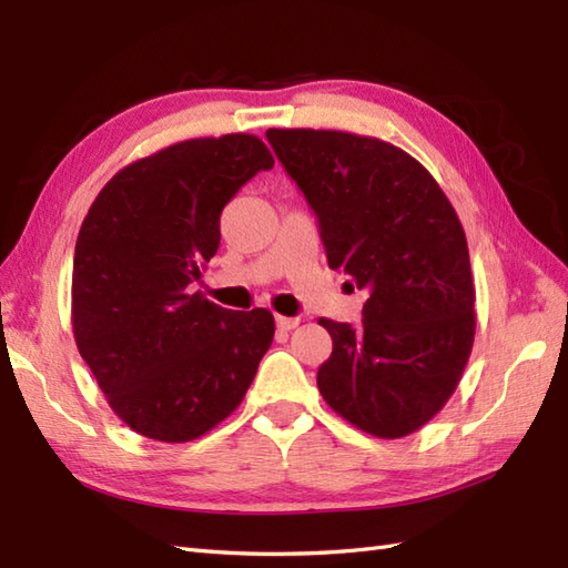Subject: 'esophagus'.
Instances as JSON below:
<instances>
[{
	"label": "esophagus",
	"mask_w": 568,
	"mask_h": 568,
	"mask_svg": "<svg viewBox=\"0 0 568 568\" xmlns=\"http://www.w3.org/2000/svg\"><path fill=\"white\" fill-rule=\"evenodd\" d=\"M275 324H277V329H283V332H291V329H295L297 324H300V320L297 317H285V315H275Z\"/></svg>",
	"instance_id": "obj_1"
}]
</instances>
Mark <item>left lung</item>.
<instances>
[{
	"label": "left lung",
	"mask_w": 568,
	"mask_h": 568,
	"mask_svg": "<svg viewBox=\"0 0 568 568\" xmlns=\"http://www.w3.org/2000/svg\"><path fill=\"white\" fill-rule=\"evenodd\" d=\"M320 220L332 271L366 291L358 327L322 317L324 400L354 427L400 439L454 395L476 334L464 226L429 171L388 141L327 129L265 131Z\"/></svg>",
	"instance_id": "left-lung-1"
}]
</instances>
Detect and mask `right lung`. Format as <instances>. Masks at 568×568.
<instances>
[{
  "instance_id": "right-lung-1",
  "label": "right lung",
  "mask_w": 568,
  "mask_h": 568,
  "mask_svg": "<svg viewBox=\"0 0 568 568\" xmlns=\"http://www.w3.org/2000/svg\"><path fill=\"white\" fill-rule=\"evenodd\" d=\"M253 134L173 143L122 168L80 226L72 334L116 417L143 437L183 444L244 400L275 322L234 312L187 285L220 248V214L273 168Z\"/></svg>"
}]
</instances>
